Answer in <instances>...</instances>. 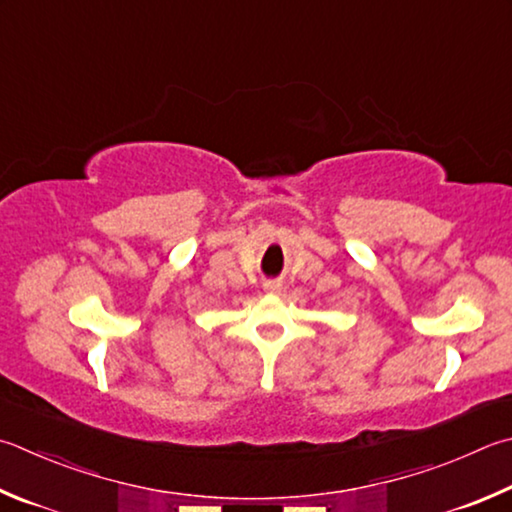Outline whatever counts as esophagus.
Masks as SVG:
<instances>
[{
  "label": "esophagus",
  "instance_id": "esophagus-1",
  "mask_svg": "<svg viewBox=\"0 0 512 512\" xmlns=\"http://www.w3.org/2000/svg\"><path fill=\"white\" fill-rule=\"evenodd\" d=\"M264 291L271 293V295H277L282 291V284L277 280H268V282H264Z\"/></svg>",
  "mask_w": 512,
  "mask_h": 512
}]
</instances>
